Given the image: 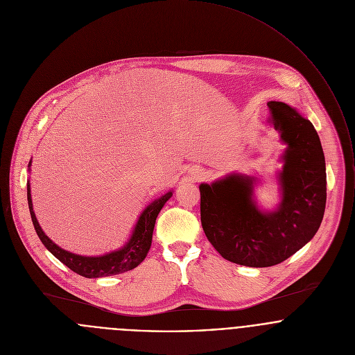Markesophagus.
I'll list each match as a JSON object with an SVG mask.
<instances>
[{
	"instance_id": "obj_1",
	"label": "esophagus",
	"mask_w": 355,
	"mask_h": 355,
	"mask_svg": "<svg viewBox=\"0 0 355 355\" xmlns=\"http://www.w3.org/2000/svg\"><path fill=\"white\" fill-rule=\"evenodd\" d=\"M204 173H205V172H204V171H202V169H201V171H198V172H197V175H198V176H202V175H204Z\"/></svg>"
}]
</instances>
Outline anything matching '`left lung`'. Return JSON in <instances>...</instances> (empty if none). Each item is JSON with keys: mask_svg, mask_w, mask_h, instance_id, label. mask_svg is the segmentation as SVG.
<instances>
[{"mask_svg": "<svg viewBox=\"0 0 355 355\" xmlns=\"http://www.w3.org/2000/svg\"><path fill=\"white\" fill-rule=\"evenodd\" d=\"M267 106L288 144L279 208L260 212L252 202L253 180L248 176L200 186L205 236L226 260L249 267L275 266L296 253L318 232L327 204L325 157L313 123L282 102Z\"/></svg>", "mask_w": 355, "mask_h": 355, "instance_id": "1", "label": "left lung"}]
</instances>
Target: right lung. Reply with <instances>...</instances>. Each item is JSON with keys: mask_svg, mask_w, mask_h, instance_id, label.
<instances>
[{"mask_svg": "<svg viewBox=\"0 0 355 355\" xmlns=\"http://www.w3.org/2000/svg\"><path fill=\"white\" fill-rule=\"evenodd\" d=\"M172 197V191L166 193L161 198L155 200L151 205H148L143 214L140 215L137 225L133 230V234L130 236L129 242L119 250L107 253L105 256L98 257H87L74 254L71 252H67L62 248H59L56 243H53L48 236L44 234L41 230L37 218L33 211L31 204V194H30V183L27 182V201H28V209L31 215V220L34 225V229L37 232V236H40L41 242L45 245V248L58 257L63 264H66L70 270L74 272L85 277V278H99V277H107V275H116L125 271H129L135 267H137L144 257L147 256V252L151 246V238L153 230L155 225V219L165 205V202Z\"/></svg>", "mask_w": 355, "mask_h": 355, "instance_id": "obj_1", "label": "right lung"}]
</instances>
